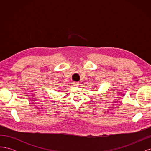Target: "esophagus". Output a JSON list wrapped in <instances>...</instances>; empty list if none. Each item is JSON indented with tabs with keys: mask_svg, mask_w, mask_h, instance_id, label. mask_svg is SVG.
Instances as JSON below:
<instances>
[{
	"mask_svg": "<svg viewBox=\"0 0 151 151\" xmlns=\"http://www.w3.org/2000/svg\"><path fill=\"white\" fill-rule=\"evenodd\" d=\"M72 84H73V86H79V83H77V82H74V83H73Z\"/></svg>",
	"mask_w": 151,
	"mask_h": 151,
	"instance_id": "obj_1",
	"label": "esophagus"
}]
</instances>
